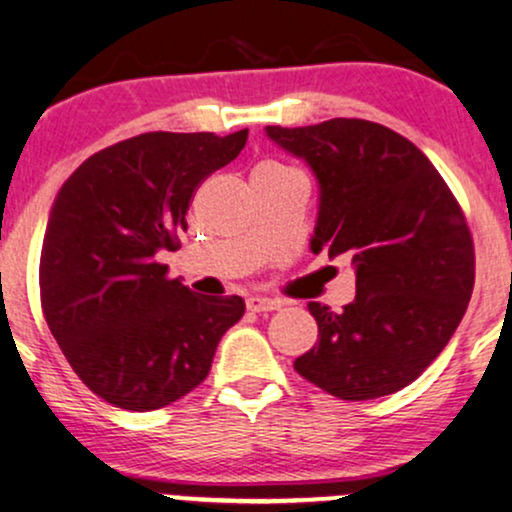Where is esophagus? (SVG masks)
I'll use <instances>...</instances> for the list:
<instances>
[{
	"instance_id": "esophagus-1",
	"label": "esophagus",
	"mask_w": 512,
	"mask_h": 512,
	"mask_svg": "<svg viewBox=\"0 0 512 512\" xmlns=\"http://www.w3.org/2000/svg\"><path fill=\"white\" fill-rule=\"evenodd\" d=\"M245 303H248V310H252V313H269V310L281 308L279 301H274V298H262V296H250Z\"/></svg>"
}]
</instances>
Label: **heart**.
Masks as SVG:
<instances>
[{"mask_svg": "<svg viewBox=\"0 0 512 512\" xmlns=\"http://www.w3.org/2000/svg\"><path fill=\"white\" fill-rule=\"evenodd\" d=\"M267 166H274V163H267Z\"/></svg>", "mask_w": 512, "mask_h": 512, "instance_id": "b5f03b06", "label": "heart"}]
</instances>
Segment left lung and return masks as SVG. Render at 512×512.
Segmentation results:
<instances>
[{"mask_svg": "<svg viewBox=\"0 0 512 512\" xmlns=\"http://www.w3.org/2000/svg\"><path fill=\"white\" fill-rule=\"evenodd\" d=\"M320 187L310 250L351 255L356 298L310 303L317 344L293 361L305 380L351 402L414 383L445 349L474 289L467 221L426 154L378 122L334 117L264 127Z\"/></svg>", "mask_w": 512, "mask_h": 512, "instance_id": "left-lung-1", "label": "left lung"}]
</instances>
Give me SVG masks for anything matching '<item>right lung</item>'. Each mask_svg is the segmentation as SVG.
Segmentation results:
<instances>
[{
  "label": "right lung",
  "mask_w": 512,
  "mask_h": 512,
  "mask_svg": "<svg viewBox=\"0 0 512 512\" xmlns=\"http://www.w3.org/2000/svg\"><path fill=\"white\" fill-rule=\"evenodd\" d=\"M245 142L248 129L146 132L86 158L57 192L40 301L69 366L105 402L151 411L185 397L243 317V298L199 296L156 255L178 248L199 182Z\"/></svg>",
  "instance_id": "right-lung-1"
}]
</instances>
